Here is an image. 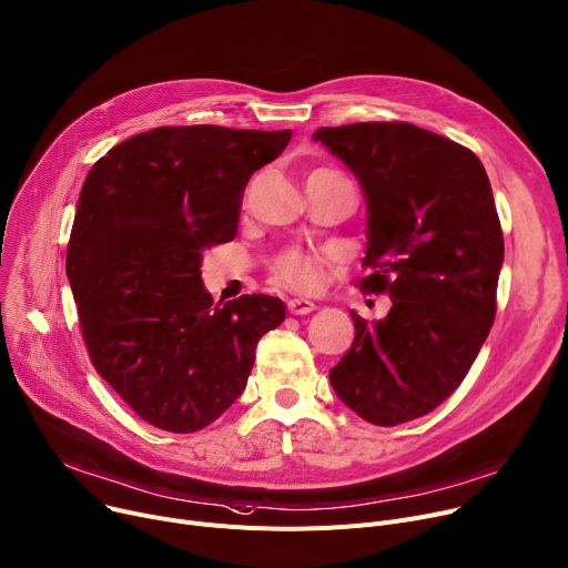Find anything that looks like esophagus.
I'll return each mask as SVG.
<instances>
[{"label": "esophagus", "mask_w": 568, "mask_h": 568, "mask_svg": "<svg viewBox=\"0 0 568 568\" xmlns=\"http://www.w3.org/2000/svg\"><path fill=\"white\" fill-rule=\"evenodd\" d=\"M317 306L313 304V301H308V298H290L287 301V311L292 313V315H308V313H313Z\"/></svg>", "instance_id": "obj_1"}]
</instances>
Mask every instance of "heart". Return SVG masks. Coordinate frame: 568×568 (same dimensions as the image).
Segmentation results:
<instances>
[{
  "instance_id": "b5f03b06",
  "label": "heart",
  "mask_w": 568,
  "mask_h": 568,
  "mask_svg": "<svg viewBox=\"0 0 568 568\" xmlns=\"http://www.w3.org/2000/svg\"><path fill=\"white\" fill-rule=\"evenodd\" d=\"M317 171H328V169H317ZM324 262L326 257L317 251L287 248L274 260L272 272H274V278L287 287L313 290L322 278Z\"/></svg>"
}]
</instances>
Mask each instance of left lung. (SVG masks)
<instances>
[{
    "mask_svg": "<svg viewBox=\"0 0 568 568\" xmlns=\"http://www.w3.org/2000/svg\"><path fill=\"white\" fill-rule=\"evenodd\" d=\"M358 178L367 203V294L390 313L352 311L354 345L328 372L363 420L395 427L459 388L496 320L505 257L488 175L473 150L410 123H352L313 134Z\"/></svg>",
    "mask_w": 568,
    "mask_h": 568,
    "instance_id": "obj_1",
    "label": "left lung"
}]
</instances>
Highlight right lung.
<instances>
[{
  "label": "right lung",
  "mask_w": 568,
  "mask_h": 568,
  "mask_svg": "<svg viewBox=\"0 0 568 568\" xmlns=\"http://www.w3.org/2000/svg\"><path fill=\"white\" fill-rule=\"evenodd\" d=\"M290 136L155 128L113 145L84 180L65 274L93 367L148 425L214 423L244 393L260 337L285 320L267 294L214 306L201 262L235 240L251 175Z\"/></svg>",
  "instance_id": "obj_1"
}]
</instances>
